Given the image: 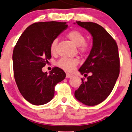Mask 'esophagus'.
Masks as SVG:
<instances>
[{"mask_svg": "<svg viewBox=\"0 0 132 132\" xmlns=\"http://www.w3.org/2000/svg\"><path fill=\"white\" fill-rule=\"evenodd\" d=\"M73 76V75H71V74L67 73H66V78H69L72 77V76Z\"/></svg>", "mask_w": 132, "mask_h": 132, "instance_id": "esophagus-1", "label": "esophagus"}]
</instances>
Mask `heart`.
I'll return each instance as SVG.
<instances>
[{
    "label": "heart",
    "instance_id": "obj_1",
    "mask_svg": "<svg viewBox=\"0 0 132 132\" xmlns=\"http://www.w3.org/2000/svg\"><path fill=\"white\" fill-rule=\"evenodd\" d=\"M67 37L78 47H80L82 51H85L88 47V44L85 42V36L81 31L73 30L70 31L67 34ZM58 40L55 39L51 42L50 45V51L52 54L56 53L57 50V44ZM78 64V61L76 59L72 58H61L57 63V65L61 68L66 71H72Z\"/></svg>",
    "mask_w": 132,
    "mask_h": 132
}]
</instances>
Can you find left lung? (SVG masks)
Here are the masks:
<instances>
[{
    "instance_id": "obj_1",
    "label": "left lung",
    "mask_w": 132,
    "mask_h": 132,
    "mask_svg": "<svg viewBox=\"0 0 132 132\" xmlns=\"http://www.w3.org/2000/svg\"><path fill=\"white\" fill-rule=\"evenodd\" d=\"M92 35V48L79 69L87 80L75 91L76 99L88 106H95L105 100L112 92L120 73V59L115 40L102 26L92 22H76ZM76 24V23H74Z\"/></svg>"
}]
</instances>
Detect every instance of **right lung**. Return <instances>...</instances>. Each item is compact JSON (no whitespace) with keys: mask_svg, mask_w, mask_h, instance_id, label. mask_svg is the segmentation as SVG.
<instances>
[{"mask_svg":"<svg viewBox=\"0 0 132 132\" xmlns=\"http://www.w3.org/2000/svg\"><path fill=\"white\" fill-rule=\"evenodd\" d=\"M68 28L66 22H40L29 26L22 34L14 49L13 68L15 82L24 98L34 105L50 102L54 87L66 73L55 67L49 74L42 71L51 58V42Z\"/></svg>","mask_w":132,"mask_h":132,"instance_id":"obj_1","label":"right lung"}]
</instances>
